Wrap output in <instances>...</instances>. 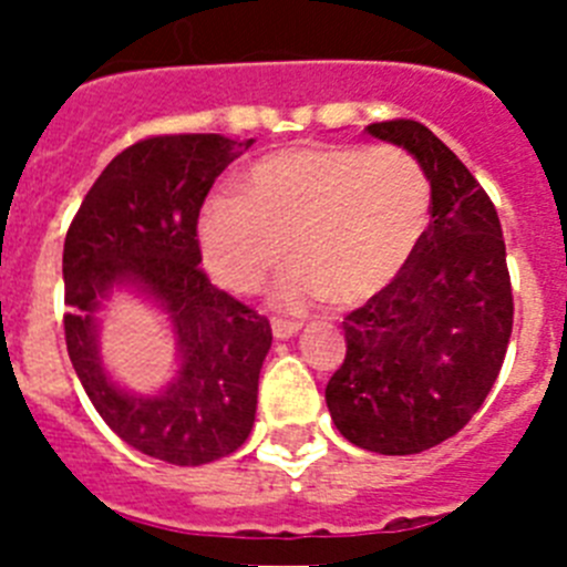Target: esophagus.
I'll list each match as a JSON object with an SVG mask.
<instances>
[{"label": "esophagus", "mask_w": 567, "mask_h": 567, "mask_svg": "<svg viewBox=\"0 0 567 567\" xmlns=\"http://www.w3.org/2000/svg\"><path fill=\"white\" fill-rule=\"evenodd\" d=\"M300 327L303 323H298V320H287V318H272V334L278 340L284 338H292V334L300 332Z\"/></svg>", "instance_id": "esophagus-1"}]
</instances>
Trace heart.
I'll use <instances>...</instances> for the list:
<instances>
[{
  "label": "heart",
  "instance_id": "b5f03b06",
  "mask_svg": "<svg viewBox=\"0 0 567 567\" xmlns=\"http://www.w3.org/2000/svg\"><path fill=\"white\" fill-rule=\"evenodd\" d=\"M429 218L432 184L405 150L300 144L255 162L240 193L213 195L198 244L209 275L238 295L258 292L292 255L284 307H358L412 264Z\"/></svg>",
  "mask_w": 567,
  "mask_h": 567
}]
</instances>
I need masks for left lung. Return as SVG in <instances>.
<instances>
[{
  "mask_svg": "<svg viewBox=\"0 0 567 567\" xmlns=\"http://www.w3.org/2000/svg\"><path fill=\"white\" fill-rule=\"evenodd\" d=\"M432 184V221L394 284L343 318L346 358L327 405L349 443L420 454L468 423L508 349L514 295L499 215L452 150L412 118L369 124Z\"/></svg>",
  "mask_w": 567,
  "mask_h": 567,
  "instance_id": "left-lung-1",
  "label": "left lung"
}]
</instances>
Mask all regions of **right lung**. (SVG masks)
<instances>
[{
  "label": "right lung",
  "instance_id": "obj_1",
  "mask_svg": "<svg viewBox=\"0 0 567 567\" xmlns=\"http://www.w3.org/2000/svg\"><path fill=\"white\" fill-rule=\"evenodd\" d=\"M218 133L150 135L104 167L64 238V340L90 403L124 443L173 465H204L244 445L272 327L209 284L198 213L215 178L249 147ZM133 279L171 312L183 372L162 395L115 390L95 352V309Z\"/></svg>",
  "mask_w": 567,
  "mask_h": 567
}]
</instances>
